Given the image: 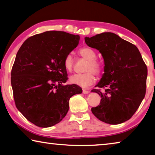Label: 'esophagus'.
<instances>
[{"instance_id":"1","label":"esophagus","mask_w":155,"mask_h":155,"mask_svg":"<svg viewBox=\"0 0 155 155\" xmlns=\"http://www.w3.org/2000/svg\"><path fill=\"white\" fill-rule=\"evenodd\" d=\"M89 92H90V91L87 90H85V89H83V94H88Z\"/></svg>"}]
</instances>
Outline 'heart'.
<instances>
[{"mask_svg":"<svg viewBox=\"0 0 155 155\" xmlns=\"http://www.w3.org/2000/svg\"><path fill=\"white\" fill-rule=\"evenodd\" d=\"M79 54L83 58L87 60L88 63L86 65L85 71L83 74H74L70 77V82L75 84L80 87H87L91 85L95 81L94 74H99L101 72V65L96 59V54L95 51L89 47H84L80 49ZM74 61L71 54H68L65 56L64 65L66 71L71 72L73 70Z\"/></svg>","mask_w":155,"mask_h":155,"instance_id":"heart-1","label":"heart"}]
</instances>
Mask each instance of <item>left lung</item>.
Listing matches in <instances>:
<instances>
[{"label": "left lung", "mask_w": 155, "mask_h": 155, "mask_svg": "<svg viewBox=\"0 0 155 155\" xmlns=\"http://www.w3.org/2000/svg\"><path fill=\"white\" fill-rule=\"evenodd\" d=\"M86 44L101 52L104 62V72L96 85L106 88L92 92L101 97L98 106L91 108L102 122L118 124L129 120L145 97L147 67L138 48L113 33L105 32L85 37Z\"/></svg>", "instance_id": "8db88e82"}]
</instances>
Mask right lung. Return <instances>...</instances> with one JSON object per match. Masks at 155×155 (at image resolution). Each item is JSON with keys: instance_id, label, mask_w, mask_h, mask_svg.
I'll list each match as a JSON object with an SVG mask.
<instances>
[{"instance_id": "1", "label": "right lung", "mask_w": 155, "mask_h": 155, "mask_svg": "<svg viewBox=\"0 0 155 155\" xmlns=\"http://www.w3.org/2000/svg\"><path fill=\"white\" fill-rule=\"evenodd\" d=\"M80 37L51 31L28 38L18 51L11 83L17 109L39 127L58 124L69 110V100L82 93L68 80L64 61L78 46Z\"/></svg>"}]
</instances>
